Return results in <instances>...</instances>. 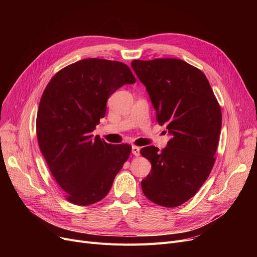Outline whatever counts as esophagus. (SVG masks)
Listing matches in <instances>:
<instances>
[{
	"label": "esophagus",
	"instance_id": "1",
	"mask_svg": "<svg viewBox=\"0 0 257 257\" xmlns=\"http://www.w3.org/2000/svg\"><path fill=\"white\" fill-rule=\"evenodd\" d=\"M132 154L134 156H140V148L137 146H133L132 147Z\"/></svg>",
	"mask_w": 257,
	"mask_h": 257
}]
</instances>
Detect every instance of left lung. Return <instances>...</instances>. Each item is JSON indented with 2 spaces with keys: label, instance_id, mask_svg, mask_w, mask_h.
<instances>
[{
  "label": "left lung",
  "instance_id": "8db88e82",
  "mask_svg": "<svg viewBox=\"0 0 257 257\" xmlns=\"http://www.w3.org/2000/svg\"><path fill=\"white\" fill-rule=\"evenodd\" d=\"M131 66L149 93L157 123L172 136L163 150L141 149L152 165L143 193L155 204L176 207L196 195L212 170L221 107L204 73L181 59L133 60Z\"/></svg>",
  "mask_w": 257,
  "mask_h": 257
}]
</instances>
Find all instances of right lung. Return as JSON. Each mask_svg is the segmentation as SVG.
I'll return each instance as SVG.
<instances>
[{
	"instance_id": "add662e5",
	"label": "right lung",
	"mask_w": 257,
	"mask_h": 257,
	"mask_svg": "<svg viewBox=\"0 0 257 257\" xmlns=\"http://www.w3.org/2000/svg\"><path fill=\"white\" fill-rule=\"evenodd\" d=\"M136 81L123 62L88 58L63 67L44 90L36 117L39 149L71 203L102 200L127 161L130 145L107 144L91 132L105 116L108 98Z\"/></svg>"
}]
</instances>
